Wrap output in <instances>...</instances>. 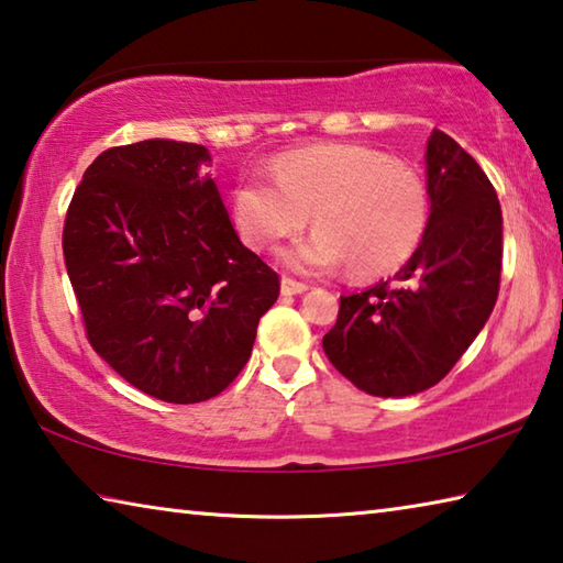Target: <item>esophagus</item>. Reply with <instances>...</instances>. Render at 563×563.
<instances>
[{"instance_id": "1", "label": "esophagus", "mask_w": 563, "mask_h": 563, "mask_svg": "<svg viewBox=\"0 0 563 563\" xmlns=\"http://www.w3.org/2000/svg\"><path fill=\"white\" fill-rule=\"evenodd\" d=\"M280 290H283V295H300V292L308 290V285L300 283V280H292V278H283Z\"/></svg>"}]
</instances>
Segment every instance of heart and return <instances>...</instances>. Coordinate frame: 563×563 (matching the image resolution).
I'll return each instance as SVG.
<instances>
[{"label":"heart","instance_id":"1","mask_svg":"<svg viewBox=\"0 0 563 563\" xmlns=\"http://www.w3.org/2000/svg\"><path fill=\"white\" fill-rule=\"evenodd\" d=\"M233 190V221L243 241L263 251L320 225L283 253L302 273H330L350 265L355 278L395 273L422 245L430 225V190L417 168L360 144L292 151Z\"/></svg>","mask_w":563,"mask_h":563}]
</instances>
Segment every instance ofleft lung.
Here are the masks:
<instances>
[{
    "instance_id": "left-lung-1",
    "label": "left lung",
    "mask_w": 563,
    "mask_h": 563,
    "mask_svg": "<svg viewBox=\"0 0 563 563\" xmlns=\"http://www.w3.org/2000/svg\"><path fill=\"white\" fill-rule=\"evenodd\" d=\"M430 225L395 280L342 295L322 338L332 367L375 397L417 395L450 373L489 320L501 208L479 164L444 131L427 141Z\"/></svg>"
}]
</instances>
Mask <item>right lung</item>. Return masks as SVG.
<instances>
[{
	"mask_svg": "<svg viewBox=\"0 0 563 563\" xmlns=\"http://www.w3.org/2000/svg\"><path fill=\"white\" fill-rule=\"evenodd\" d=\"M206 146L103 151L64 221V263L91 347L174 405L221 395L251 357L280 278L241 243Z\"/></svg>",
	"mask_w": 563,
	"mask_h": 563,
	"instance_id": "right-lung-1",
	"label": "right lung"
}]
</instances>
